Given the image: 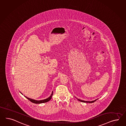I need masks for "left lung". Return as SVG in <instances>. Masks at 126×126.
I'll return each instance as SVG.
<instances>
[{
  "instance_id": "8db88e82",
  "label": "left lung",
  "mask_w": 126,
  "mask_h": 126,
  "mask_svg": "<svg viewBox=\"0 0 126 126\" xmlns=\"http://www.w3.org/2000/svg\"><path fill=\"white\" fill-rule=\"evenodd\" d=\"M78 100L80 101L81 102H85V103H93L94 101H95L96 100H93V101H84V100H80L79 99H78Z\"/></svg>"
}]
</instances>
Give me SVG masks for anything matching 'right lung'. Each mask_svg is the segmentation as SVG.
<instances>
[{
  "label": "right lung",
  "instance_id": "right-lung-1",
  "mask_svg": "<svg viewBox=\"0 0 126 126\" xmlns=\"http://www.w3.org/2000/svg\"><path fill=\"white\" fill-rule=\"evenodd\" d=\"M52 94H53V91L52 92V94H51V96H50V97H48V98H47V99H45V100H33V99H30V98H28V97H25L28 99V100H29L30 101H31V102H32V103H35V104H40V103H45V102H48V101L50 100L51 99V98H52Z\"/></svg>",
  "mask_w": 126,
  "mask_h": 126
}]
</instances>
